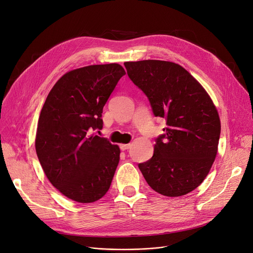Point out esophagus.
Listing matches in <instances>:
<instances>
[{
	"label": "esophagus",
	"mask_w": 253,
	"mask_h": 253,
	"mask_svg": "<svg viewBox=\"0 0 253 253\" xmlns=\"http://www.w3.org/2000/svg\"><path fill=\"white\" fill-rule=\"evenodd\" d=\"M131 144L130 143H127V144H120V149H121L122 151H126L128 149H130Z\"/></svg>",
	"instance_id": "1"
}]
</instances>
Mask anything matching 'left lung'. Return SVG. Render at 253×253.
<instances>
[{
  "label": "left lung",
  "mask_w": 253,
  "mask_h": 253,
  "mask_svg": "<svg viewBox=\"0 0 253 253\" xmlns=\"http://www.w3.org/2000/svg\"><path fill=\"white\" fill-rule=\"evenodd\" d=\"M128 77L148 97L155 117L166 120L153 157L138 168L150 187L179 197L202 183L214 162L218 113L205 89L182 66L163 60L124 62Z\"/></svg>",
  "instance_id": "obj_1"
}]
</instances>
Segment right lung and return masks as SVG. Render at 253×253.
<instances>
[{
	"label": "right lung",
	"mask_w": 253,
	"mask_h": 253,
	"mask_svg": "<svg viewBox=\"0 0 253 253\" xmlns=\"http://www.w3.org/2000/svg\"><path fill=\"white\" fill-rule=\"evenodd\" d=\"M125 71L118 63L89 65L63 75L40 114L36 152L49 181L79 203L99 200L109 191L120 149L104 137L101 114Z\"/></svg>",
	"instance_id": "1"
}]
</instances>
